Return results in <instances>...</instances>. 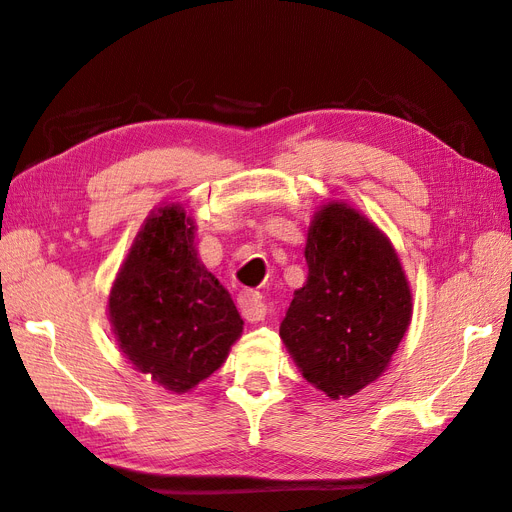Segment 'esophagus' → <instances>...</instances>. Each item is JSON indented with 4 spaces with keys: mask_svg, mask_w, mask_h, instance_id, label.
Here are the masks:
<instances>
[{
    "mask_svg": "<svg viewBox=\"0 0 512 512\" xmlns=\"http://www.w3.org/2000/svg\"><path fill=\"white\" fill-rule=\"evenodd\" d=\"M239 309L247 322H260L267 316V303L262 299V294L256 290H243L239 294Z\"/></svg>",
    "mask_w": 512,
    "mask_h": 512,
    "instance_id": "esophagus-1",
    "label": "esophagus"
}]
</instances>
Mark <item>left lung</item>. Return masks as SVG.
I'll list each match as a JSON object with an SVG mask.
<instances>
[{
	"instance_id": "obj_1",
	"label": "left lung",
	"mask_w": 512,
	"mask_h": 512,
	"mask_svg": "<svg viewBox=\"0 0 512 512\" xmlns=\"http://www.w3.org/2000/svg\"><path fill=\"white\" fill-rule=\"evenodd\" d=\"M305 260L280 337L309 384L352 397L389 369L412 320L410 282L391 239L342 200L314 213Z\"/></svg>"
}]
</instances>
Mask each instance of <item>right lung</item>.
<instances>
[{
  "label": "right lung",
  "mask_w": 512,
  "mask_h": 512,
  "mask_svg": "<svg viewBox=\"0 0 512 512\" xmlns=\"http://www.w3.org/2000/svg\"><path fill=\"white\" fill-rule=\"evenodd\" d=\"M106 312L132 367L175 395L220 369L243 333L228 290L198 258L194 218L179 203L147 215Z\"/></svg>",
  "instance_id": "add662e5"
}]
</instances>
